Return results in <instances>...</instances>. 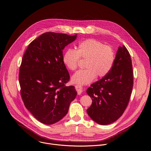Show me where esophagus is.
I'll return each mask as SVG.
<instances>
[{"label":"esophagus","instance_id":"obj_1","mask_svg":"<svg viewBox=\"0 0 151 151\" xmlns=\"http://www.w3.org/2000/svg\"><path fill=\"white\" fill-rule=\"evenodd\" d=\"M75 87H76V91H77V93H78V94H80L81 93H82V86H81L80 85H77L76 86H75Z\"/></svg>","mask_w":151,"mask_h":151}]
</instances>
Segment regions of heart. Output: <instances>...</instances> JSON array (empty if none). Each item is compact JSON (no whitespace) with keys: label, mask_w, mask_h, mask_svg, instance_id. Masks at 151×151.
Here are the masks:
<instances>
[{"label":"heart","mask_w":151,"mask_h":151,"mask_svg":"<svg viewBox=\"0 0 151 151\" xmlns=\"http://www.w3.org/2000/svg\"><path fill=\"white\" fill-rule=\"evenodd\" d=\"M115 57L111 46L94 39H88L81 42L76 50H67L63 54L62 60L70 71H75L78 68L80 59L86 60V68L77 71L72 77L73 83L86 85L92 82L97 76H106L114 65Z\"/></svg>","instance_id":"heart-1"}]
</instances>
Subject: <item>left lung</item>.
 <instances>
[{"instance_id": "8db88e82", "label": "left lung", "mask_w": 151, "mask_h": 151, "mask_svg": "<svg viewBox=\"0 0 151 151\" xmlns=\"http://www.w3.org/2000/svg\"><path fill=\"white\" fill-rule=\"evenodd\" d=\"M133 69L130 54L120 46L111 71L88 88L92 104L87 113L101 125L118 120L128 105L133 88Z\"/></svg>"}]
</instances>
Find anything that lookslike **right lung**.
Listing matches in <instances>:
<instances>
[{"label": "right lung", "instance_id": "right-lung-1", "mask_svg": "<svg viewBox=\"0 0 151 151\" xmlns=\"http://www.w3.org/2000/svg\"><path fill=\"white\" fill-rule=\"evenodd\" d=\"M77 34L45 32L32 41L23 56L19 80L26 108L40 122L52 124L63 119L76 97L62 60L63 50Z\"/></svg>", "mask_w": 151, "mask_h": 151}]
</instances>
